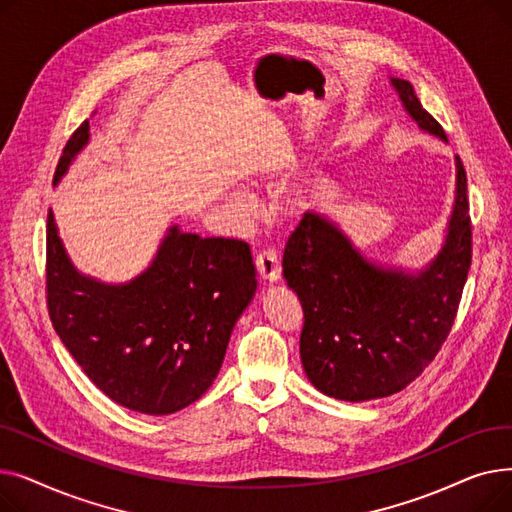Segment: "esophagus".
<instances>
[{
	"label": "esophagus",
	"instance_id": "34e87169",
	"mask_svg": "<svg viewBox=\"0 0 512 512\" xmlns=\"http://www.w3.org/2000/svg\"><path fill=\"white\" fill-rule=\"evenodd\" d=\"M255 265H257V272L263 280H270L276 282L280 280L282 274V265L278 259V253L274 249H263L255 255Z\"/></svg>",
	"mask_w": 512,
	"mask_h": 512
}]
</instances>
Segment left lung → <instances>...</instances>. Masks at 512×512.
<instances>
[{"label": "left lung", "mask_w": 512, "mask_h": 512, "mask_svg": "<svg viewBox=\"0 0 512 512\" xmlns=\"http://www.w3.org/2000/svg\"><path fill=\"white\" fill-rule=\"evenodd\" d=\"M419 128L446 141L409 80L390 78ZM467 174L456 155V197L442 251L419 274L367 261L336 224L307 211L284 247V278L305 324L309 382L338 400H373L407 388L448 338L471 267Z\"/></svg>", "instance_id": "obj_1"}]
</instances>
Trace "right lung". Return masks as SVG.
<instances>
[{
  "label": "right lung",
  "mask_w": 512,
  "mask_h": 512,
  "mask_svg": "<svg viewBox=\"0 0 512 512\" xmlns=\"http://www.w3.org/2000/svg\"><path fill=\"white\" fill-rule=\"evenodd\" d=\"M89 141V120L68 139L53 184ZM257 288L251 249L172 226L153 263L128 284L80 276L47 213V311L89 380L118 405L170 415L218 375L232 328Z\"/></svg>",
  "instance_id": "obj_1"
}]
</instances>
